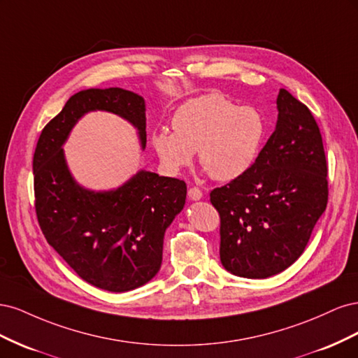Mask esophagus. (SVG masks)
<instances>
[{"label":"esophagus","instance_id":"1","mask_svg":"<svg viewBox=\"0 0 358 358\" xmlns=\"http://www.w3.org/2000/svg\"><path fill=\"white\" fill-rule=\"evenodd\" d=\"M188 196H189L191 200H200V199L203 197V192H201V189L197 188V187H191V188L188 189Z\"/></svg>","mask_w":358,"mask_h":358}]
</instances>
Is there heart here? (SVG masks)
I'll use <instances>...</instances> for the list:
<instances>
[{"mask_svg":"<svg viewBox=\"0 0 358 358\" xmlns=\"http://www.w3.org/2000/svg\"><path fill=\"white\" fill-rule=\"evenodd\" d=\"M173 133L155 131L150 142L169 170L191 164L197 152L201 169L221 182L242 176L252 166L264 138V122L251 107H237L220 92L206 94L180 106Z\"/></svg>","mask_w":358,"mask_h":358,"instance_id":"b5f03b06","label":"heart"}]
</instances>
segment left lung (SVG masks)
<instances>
[{"label":"left lung","instance_id":"left-lung-1","mask_svg":"<svg viewBox=\"0 0 358 358\" xmlns=\"http://www.w3.org/2000/svg\"><path fill=\"white\" fill-rule=\"evenodd\" d=\"M278 122L254 164L210 191L220 213V257L230 273L273 276L303 254L327 208V159L315 117L280 90Z\"/></svg>","mask_w":358,"mask_h":358}]
</instances>
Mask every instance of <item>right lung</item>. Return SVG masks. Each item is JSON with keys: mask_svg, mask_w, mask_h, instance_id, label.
Masks as SVG:
<instances>
[{"mask_svg": "<svg viewBox=\"0 0 358 358\" xmlns=\"http://www.w3.org/2000/svg\"><path fill=\"white\" fill-rule=\"evenodd\" d=\"M91 110L125 117L146 146L143 96L122 88L71 95L43 128L32 159L36 213L48 243L86 282L112 292L145 285L161 267L166 229L183 209L187 183L138 171L121 188L88 191L71 178L62 145Z\"/></svg>", "mask_w": 358, "mask_h": 358, "instance_id": "right-lung-1", "label": "right lung"}]
</instances>
